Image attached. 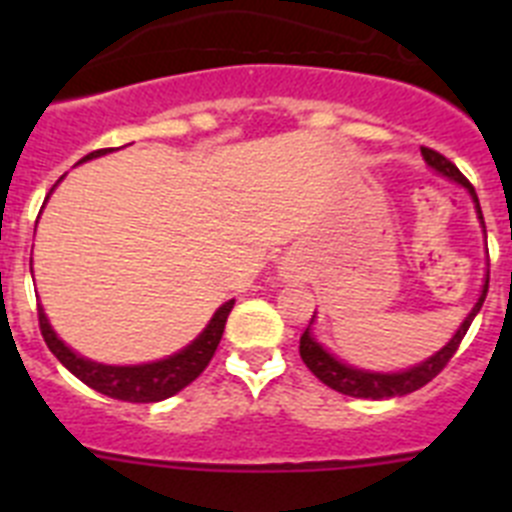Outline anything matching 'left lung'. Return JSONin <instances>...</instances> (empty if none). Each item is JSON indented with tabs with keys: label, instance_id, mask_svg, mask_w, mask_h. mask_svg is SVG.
<instances>
[{
	"label": "left lung",
	"instance_id": "left-lung-1",
	"mask_svg": "<svg viewBox=\"0 0 512 512\" xmlns=\"http://www.w3.org/2000/svg\"><path fill=\"white\" fill-rule=\"evenodd\" d=\"M423 156H425V161H428V164L438 171V174L449 176V179L459 182L461 187L469 189V194L474 197V205H477L479 217H482L477 192H474V187L469 184L467 176L461 174V171L451 164L449 158L441 156V153L433 151V148H423ZM482 225H485V217H482ZM487 287H490V274H487L485 289H482V295H479L477 305H474V310L469 312V318L461 323V328L456 330V336L451 338V341L446 343V346H443L436 356H431V359L423 361V364L413 366V369H408V372L372 374V372H361V369H354V366L341 364V361L333 359V356H330L328 351H325V348L320 346L315 338H312L310 328H307L305 333L300 336V356H302V361L307 364V369H310V372L315 374L320 382L328 384L330 390L341 392V395L361 397V400H390V397L410 395V392L425 387V384L431 382L433 377H438V374L443 372V366L451 361V356L459 351L461 341H464V336H467V330H469V325H472L474 315H477L479 307H482V302H485ZM312 318H315V315H312Z\"/></svg>",
	"mask_w": 512,
	"mask_h": 512
}]
</instances>
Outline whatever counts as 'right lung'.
<instances>
[{"instance_id":"1","label":"right lung","mask_w":512,"mask_h":512,"mask_svg":"<svg viewBox=\"0 0 512 512\" xmlns=\"http://www.w3.org/2000/svg\"><path fill=\"white\" fill-rule=\"evenodd\" d=\"M107 151H112V148H99V151H92L89 156L81 158V161L104 156ZM230 310H233V300L225 302V305L215 312V318H212L210 325L202 330V336L197 338V341L189 343L184 351H179V354L169 356V359L164 361H156V364L143 366H104L81 359V356H76L71 348H66L58 341L56 333H53L51 325H48V320H45L43 307H38V325L40 333H43L45 346L51 348L53 356H56L74 377H79L81 382L89 384L92 390L125 402H158L176 395L179 390H184L189 382H194V379L205 372L210 359L215 356L217 343L223 338L225 320H228Z\"/></svg>"}]
</instances>
